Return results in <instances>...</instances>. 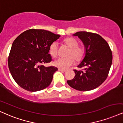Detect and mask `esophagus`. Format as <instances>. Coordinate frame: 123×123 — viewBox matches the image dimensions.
<instances>
[{"label":"esophagus","mask_w":123,"mask_h":123,"mask_svg":"<svg viewBox=\"0 0 123 123\" xmlns=\"http://www.w3.org/2000/svg\"><path fill=\"white\" fill-rule=\"evenodd\" d=\"M58 71H62V72H65V71H66V70H63V69H60V68H59V69H58Z\"/></svg>","instance_id":"obj_1"}]
</instances>
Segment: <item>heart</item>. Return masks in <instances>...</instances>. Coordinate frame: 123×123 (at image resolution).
<instances>
[{"label":"heart","mask_w":123,"mask_h":123,"mask_svg":"<svg viewBox=\"0 0 123 123\" xmlns=\"http://www.w3.org/2000/svg\"><path fill=\"white\" fill-rule=\"evenodd\" d=\"M63 43L70 50L67 55L68 57L59 58L54 62V65L62 69H66L77 62H80L86 55V49L82 46L79 45L77 40L73 37H68L63 40ZM49 53L53 58H56L58 54V46L56 42H53L49 46Z\"/></svg>","instance_id":"b5f03b06"}]
</instances>
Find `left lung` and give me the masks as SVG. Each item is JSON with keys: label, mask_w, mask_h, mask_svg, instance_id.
Segmentation results:
<instances>
[{"label": "left lung", "mask_w": 123, "mask_h": 123, "mask_svg": "<svg viewBox=\"0 0 123 123\" xmlns=\"http://www.w3.org/2000/svg\"><path fill=\"white\" fill-rule=\"evenodd\" d=\"M73 36L82 40L86 48V55L78 66L82 70H74L75 77L67 81L79 91H90L97 88L106 80L112 62V53L107 42L98 34L78 32Z\"/></svg>", "instance_id": "left-lung-1"}]
</instances>
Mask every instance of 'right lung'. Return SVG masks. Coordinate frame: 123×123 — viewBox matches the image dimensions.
I'll use <instances>...</instances> for the list:
<instances>
[{"mask_svg":"<svg viewBox=\"0 0 123 123\" xmlns=\"http://www.w3.org/2000/svg\"><path fill=\"white\" fill-rule=\"evenodd\" d=\"M60 37L50 31L31 29L14 40L8 65L13 80L21 88L34 92L49 86L58 69L43 64L52 61L49 46Z\"/></svg>","mask_w":123,"mask_h":123,"instance_id":"1","label":"right lung"}]
</instances>
